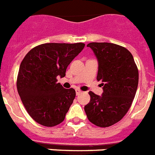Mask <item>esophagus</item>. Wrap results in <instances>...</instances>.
Returning a JSON list of instances; mask_svg holds the SVG:
<instances>
[{
  "instance_id": "1",
  "label": "esophagus",
  "mask_w": 155,
  "mask_h": 155,
  "mask_svg": "<svg viewBox=\"0 0 155 155\" xmlns=\"http://www.w3.org/2000/svg\"><path fill=\"white\" fill-rule=\"evenodd\" d=\"M75 93H76V95H80V93H81V91H80V89H75Z\"/></svg>"
}]
</instances>
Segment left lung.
Masks as SVG:
<instances>
[{
  "label": "left lung",
  "mask_w": 155,
  "mask_h": 155,
  "mask_svg": "<svg viewBox=\"0 0 155 155\" xmlns=\"http://www.w3.org/2000/svg\"><path fill=\"white\" fill-rule=\"evenodd\" d=\"M98 60L97 80H101L102 96L89 92L84 106L87 119L98 127H108L123 118L134 99L138 85V70L132 54L126 48L108 42L87 45Z\"/></svg>",
  "instance_id": "1"
}]
</instances>
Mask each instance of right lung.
Returning a JSON list of instances; mask_svg holds the SVG:
<instances>
[{
    "instance_id": "add662e5",
    "label": "right lung",
    "mask_w": 155,
    "mask_h": 155,
    "mask_svg": "<svg viewBox=\"0 0 155 155\" xmlns=\"http://www.w3.org/2000/svg\"><path fill=\"white\" fill-rule=\"evenodd\" d=\"M84 46L82 42L44 43L30 50L21 61L18 94L29 115L40 125L52 127L64 120L75 91L64 88L57 77L65 76L68 66Z\"/></svg>"
}]
</instances>
